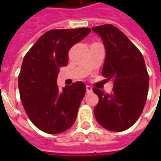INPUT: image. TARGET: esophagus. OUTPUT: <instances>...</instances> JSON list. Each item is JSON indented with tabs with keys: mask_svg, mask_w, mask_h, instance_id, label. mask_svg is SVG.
Instances as JSON below:
<instances>
[{
	"mask_svg": "<svg viewBox=\"0 0 161 161\" xmlns=\"http://www.w3.org/2000/svg\"><path fill=\"white\" fill-rule=\"evenodd\" d=\"M86 91H87V93H91V92H92V87L90 86V85H87V86H86Z\"/></svg>",
	"mask_w": 161,
	"mask_h": 161,
	"instance_id": "esophagus-1",
	"label": "esophagus"
}]
</instances>
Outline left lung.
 <instances>
[{
  "instance_id": "obj_1",
  "label": "left lung",
  "mask_w": 161,
  "mask_h": 161,
  "mask_svg": "<svg viewBox=\"0 0 161 161\" xmlns=\"http://www.w3.org/2000/svg\"><path fill=\"white\" fill-rule=\"evenodd\" d=\"M106 50L103 77L114 82L110 94L93 88L99 97L94 108L98 123L108 130L128 129L142 115L148 92L149 76L142 53L124 33L110 24L92 27Z\"/></svg>"
}]
</instances>
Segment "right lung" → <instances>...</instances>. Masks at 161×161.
<instances>
[{
    "label": "right lung",
    "mask_w": 161,
    "mask_h": 161,
    "mask_svg": "<svg viewBox=\"0 0 161 161\" xmlns=\"http://www.w3.org/2000/svg\"><path fill=\"white\" fill-rule=\"evenodd\" d=\"M91 28L53 29L44 33L24 57L18 77L19 96L28 118L41 131L55 135L70 128L86 91L78 81L59 90L60 67L66 66L72 46Z\"/></svg>",
    "instance_id": "add662e5"
}]
</instances>
